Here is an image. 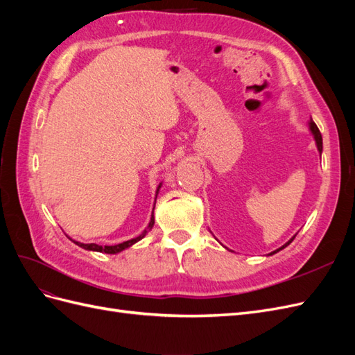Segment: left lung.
Returning a JSON list of instances; mask_svg holds the SVG:
<instances>
[{"mask_svg": "<svg viewBox=\"0 0 355 355\" xmlns=\"http://www.w3.org/2000/svg\"><path fill=\"white\" fill-rule=\"evenodd\" d=\"M309 128H311V132H313V135H314V137H315L318 151L321 153V151H323V137H321V133H320V130H318V127H317V124H315L313 120H311V123H309ZM295 237H296V235H295ZM295 237H293L292 240H288V241H287L283 247H280V249H278V250H282V249H284V247H287L290 243H292V241L295 240ZM278 250H275V252H272V253H277ZM272 253H271V254H272Z\"/></svg>", "mask_w": 355, "mask_h": 355, "instance_id": "8db88e82", "label": "left lung"}]
</instances>
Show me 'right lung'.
<instances>
[{"label":"right lung","mask_w":355,"mask_h":355,"mask_svg":"<svg viewBox=\"0 0 355 355\" xmlns=\"http://www.w3.org/2000/svg\"><path fill=\"white\" fill-rule=\"evenodd\" d=\"M158 188H159V187H158ZM157 192H158V189H157ZM153 227H154V211H153V214H151V222H149L148 228H146L141 235H139V237H136V239H132V240L120 243V244H115V245H99V244H94V243L84 244V243H78V241H73V243L77 244V245H80V247H83V249H85V250H93V252H102V253L114 254V253H118V252H121V250L127 249V247H130L132 244L137 243L139 240H142V239L145 237V235H146L148 230H151Z\"/></svg>","instance_id":"obj_1"}]
</instances>
